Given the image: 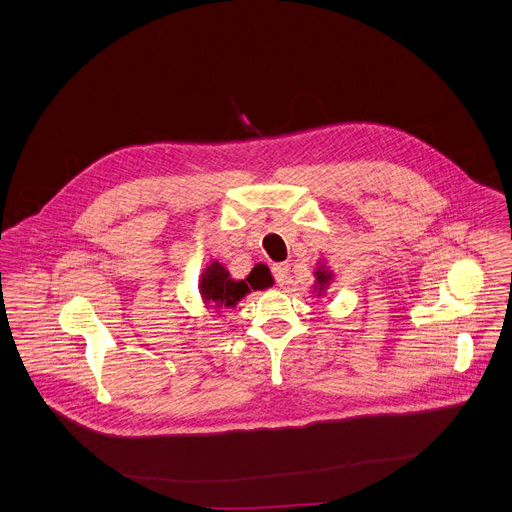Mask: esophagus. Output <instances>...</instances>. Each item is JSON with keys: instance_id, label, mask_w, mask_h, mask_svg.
Masks as SVG:
<instances>
[{"instance_id": "1", "label": "esophagus", "mask_w": 512, "mask_h": 512, "mask_svg": "<svg viewBox=\"0 0 512 512\" xmlns=\"http://www.w3.org/2000/svg\"><path fill=\"white\" fill-rule=\"evenodd\" d=\"M271 273H273V279L279 287L287 285L289 283V267L285 263H277L271 267Z\"/></svg>"}]
</instances>
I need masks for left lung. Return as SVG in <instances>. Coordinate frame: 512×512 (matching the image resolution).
<instances>
[{"instance_id": "1", "label": "left lung", "mask_w": 512, "mask_h": 512, "mask_svg": "<svg viewBox=\"0 0 512 512\" xmlns=\"http://www.w3.org/2000/svg\"><path fill=\"white\" fill-rule=\"evenodd\" d=\"M316 277H318V283H320V285H324V283L330 279V273H326V271H318V273H316Z\"/></svg>"}]
</instances>
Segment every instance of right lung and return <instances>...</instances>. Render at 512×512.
<instances>
[{
    "label": "right lung",
    "instance_id": "1",
    "mask_svg": "<svg viewBox=\"0 0 512 512\" xmlns=\"http://www.w3.org/2000/svg\"><path fill=\"white\" fill-rule=\"evenodd\" d=\"M257 287H261V283H257V279L253 281L251 275L247 277V281H233L229 277V271L221 263H212L200 279V291L204 300L214 302L218 308L235 306L247 291Z\"/></svg>",
    "mask_w": 512,
    "mask_h": 512
}]
</instances>
